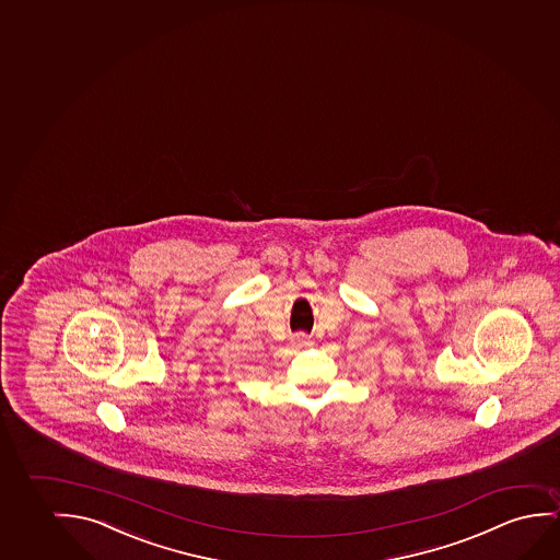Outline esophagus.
Instances as JSON below:
<instances>
[{"label":"esophagus","instance_id":"obj_1","mask_svg":"<svg viewBox=\"0 0 560 560\" xmlns=\"http://www.w3.org/2000/svg\"><path fill=\"white\" fill-rule=\"evenodd\" d=\"M295 343H298V346H300V347L307 346V338H305V336H303V334H300V336H298V338H295Z\"/></svg>","mask_w":560,"mask_h":560}]
</instances>
